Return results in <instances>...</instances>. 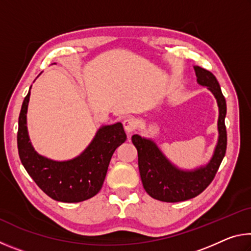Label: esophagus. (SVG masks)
<instances>
[{
    "label": "esophagus",
    "instance_id": "esophagus-1",
    "mask_svg": "<svg viewBox=\"0 0 251 251\" xmlns=\"http://www.w3.org/2000/svg\"><path fill=\"white\" fill-rule=\"evenodd\" d=\"M123 125H124L126 133H133L136 128V121L134 118H127V120L123 122Z\"/></svg>",
    "mask_w": 251,
    "mask_h": 251
}]
</instances>
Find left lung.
Wrapping results in <instances>:
<instances>
[{"mask_svg": "<svg viewBox=\"0 0 251 251\" xmlns=\"http://www.w3.org/2000/svg\"><path fill=\"white\" fill-rule=\"evenodd\" d=\"M194 69L198 84L206 86L214 94L219 107V137L209 163L194 171H182L173 165L151 139L141 137L139 135L131 136V142L137 148L138 168L144 188L151 197L160 201H184L201 194L215 178L226 154V100L217 78L211 72L199 66H194Z\"/></svg>", "mask_w": 251, "mask_h": 251, "instance_id": "1", "label": "left lung"}]
</instances>
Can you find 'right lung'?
<instances>
[{
	"mask_svg": "<svg viewBox=\"0 0 251 251\" xmlns=\"http://www.w3.org/2000/svg\"><path fill=\"white\" fill-rule=\"evenodd\" d=\"M28 100L29 92L21 108L18 130L20 159L28 175L54 201L79 202L94 197L103 186L114 151L126 141L122 123L101 126L79 156L55 161L37 154L29 142L26 126Z\"/></svg>",
	"mask_w": 251,
	"mask_h": 251,
	"instance_id": "right-lung-1",
	"label": "right lung"
}]
</instances>
